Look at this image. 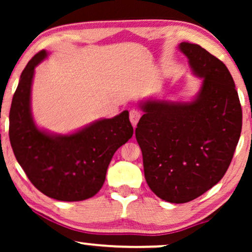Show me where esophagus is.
Wrapping results in <instances>:
<instances>
[{
    "instance_id": "obj_1",
    "label": "esophagus",
    "mask_w": 252,
    "mask_h": 252,
    "mask_svg": "<svg viewBox=\"0 0 252 252\" xmlns=\"http://www.w3.org/2000/svg\"><path fill=\"white\" fill-rule=\"evenodd\" d=\"M141 118V112L139 110H135V109H132L129 111V120L130 123H132L133 126H136V124L139 123V120Z\"/></svg>"
}]
</instances>
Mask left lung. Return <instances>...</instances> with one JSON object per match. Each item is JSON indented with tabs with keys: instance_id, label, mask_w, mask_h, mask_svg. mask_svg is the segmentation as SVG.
<instances>
[{
	"instance_id": "obj_1",
	"label": "left lung",
	"mask_w": 252,
	"mask_h": 252,
	"mask_svg": "<svg viewBox=\"0 0 252 252\" xmlns=\"http://www.w3.org/2000/svg\"><path fill=\"white\" fill-rule=\"evenodd\" d=\"M192 73L202 79L191 102L149 99L135 128L144 178L158 197L187 203L225 175L242 129L235 84L221 61L195 43L179 46Z\"/></svg>"
}]
</instances>
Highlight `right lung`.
<instances>
[{"label": "right lung", "instance_id": "1", "mask_svg": "<svg viewBox=\"0 0 252 252\" xmlns=\"http://www.w3.org/2000/svg\"><path fill=\"white\" fill-rule=\"evenodd\" d=\"M37 53L24 68L9 115L13 154L34 187L57 201L77 202L98 192L113 155L133 135L128 111L101 119L78 132L58 135L37 128L31 111L35 66L47 57Z\"/></svg>", "mask_w": 252, "mask_h": 252}]
</instances>
